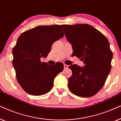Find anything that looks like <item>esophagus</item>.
<instances>
[{"label": "esophagus", "instance_id": "esophagus-1", "mask_svg": "<svg viewBox=\"0 0 121 121\" xmlns=\"http://www.w3.org/2000/svg\"><path fill=\"white\" fill-rule=\"evenodd\" d=\"M68 67H69V66L68 65H67V64H64V69H67V68H68Z\"/></svg>", "mask_w": 121, "mask_h": 121}]
</instances>
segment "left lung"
<instances>
[{"label":"left lung","instance_id":"left-lung-1","mask_svg":"<svg viewBox=\"0 0 121 121\" xmlns=\"http://www.w3.org/2000/svg\"><path fill=\"white\" fill-rule=\"evenodd\" d=\"M64 34L77 56L85 65L69 67L72 75L68 87L75 95L89 97L97 93L105 84L111 68L113 54L108 39L102 33L87 24L63 25Z\"/></svg>","mask_w":121,"mask_h":121}]
</instances>
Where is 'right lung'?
<instances>
[{
	"instance_id": "1",
	"label": "right lung",
	"mask_w": 121,
	"mask_h": 121,
	"mask_svg": "<svg viewBox=\"0 0 121 121\" xmlns=\"http://www.w3.org/2000/svg\"><path fill=\"white\" fill-rule=\"evenodd\" d=\"M62 26H39L23 32L13 48V64L20 85L30 95L40 96L52 89L55 77L63 70L64 65L41 62L54 42L64 37Z\"/></svg>"
}]
</instances>
